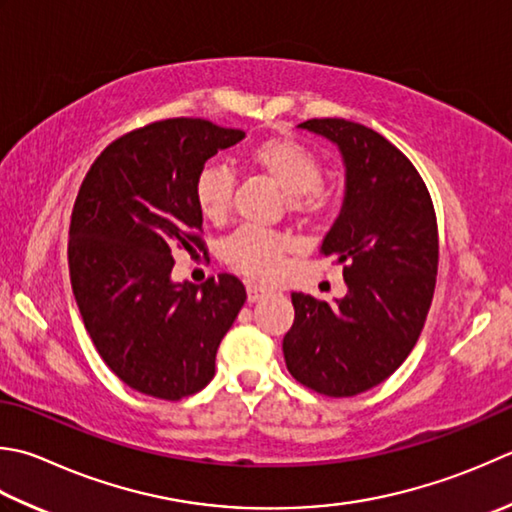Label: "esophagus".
I'll use <instances>...</instances> for the list:
<instances>
[{"instance_id":"1","label":"esophagus","mask_w":512,"mask_h":512,"mask_svg":"<svg viewBox=\"0 0 512 512\" xmlns=\"http://www.w3.org/2000/svg\"><path fill=\"white\" fill-rule=\"evenodd\" d=\"M246 293H248V302H259V299H264L266 295H270V290L264 288L262 284H253L250 282L246 286Z\"/></svg>"}]
</instances>
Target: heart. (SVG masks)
<instances>
[{
    "mask_svg": "<svg viewBox=\"0 0 512 512\" xmlns=\"http://www.w3.org/2000/svg\"><path fill=\"white\" fill-rule=\"evenodd\" d=\"M246 162L264 170L286 190L288 208L299 217L322 213L330 193L322 182V162L313 150L295 139L270 137L248 150ZM235 175L224 164H206L195 179L193 195L197 210L208 222H222L233 206ZM290 248V239L270 233L264 228L242 226L230 235L222 255L226 262L257 279H273L282 273L284 253Z\"/></svg>",
    "mask_w": 512,
    "mask_h": 512,
    "instance_id": "b5f03b06",
    "label": "heart"
}]
</instances>
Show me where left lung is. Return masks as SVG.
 Wrapping results in <instances>:
<instances>
[{
    "instance_id": "8db88e82",
    "label": "left lung",
    "mask_w": 512,
    "mask_h": 512,
    "mask_svg": "<svg viewBox=\"0 0 512 512\" xmlns=\"http://www.w3.org/2000/svg\"><path fill=\"white\" fill-rule=\"evenodd\" d=\"M299 128L342 153L344 204L322 255L344 266L348 293L333 304L293 293L284 359L299 384L353 397L393 375L422 333L439 262L435 208L415 166L373 128L346 119Z\"/></svg>"
}]
</instances>
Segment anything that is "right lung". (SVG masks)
<instances>
[{
    "instance_id": "obj_1",
    "label": "right lung",
    "mask_w": 512,
    "mask_h": 512,
    "mask_svg": "<svg viewBox=\"0 0 512 512\" xmlns=\"http://www.w3.org/2000/svg\"><path fill=\"white\" fill-rule=\"evenodd\" d=\"M244 130L164 119L115 139L84 177L70 217V284L106 366L137 393L182 399L215 375V355L246 302L233 275L173 282V250H204L193 186Z\"/></svg>"
}]
</instances>
